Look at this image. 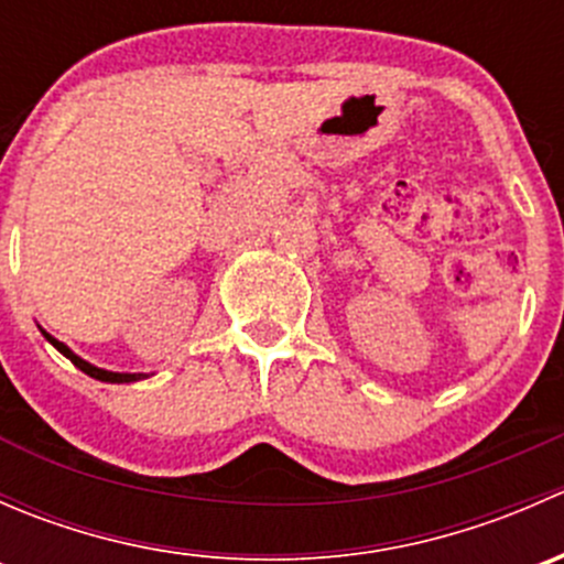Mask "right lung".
<instances>
[{
  "label": "right lung",
  "instance_id": "1",
  "mask_svg": "<svg viewBox=\"0 0 564 564\" xmlns=\"http://www.w3.org/2000/svg\"><path fill=\"white\" fill-rule=\"evenodd\" d=\"M43 335H45V340H51V344H54V349H59L62 355L67 357V360L73 362V366L76 368H82L84 373H87V377H93V379H100V382H111V384H124V382H139V379H147V373H113V371H106V368H98V366H93V362H87V360H82V357L78 355H73L70 349H67L65 344H62V340H56L54 335H48L43 329Z\"/></svg>",
  "mask_w": 564,
  "mask_h": 564
}]
</instances>
